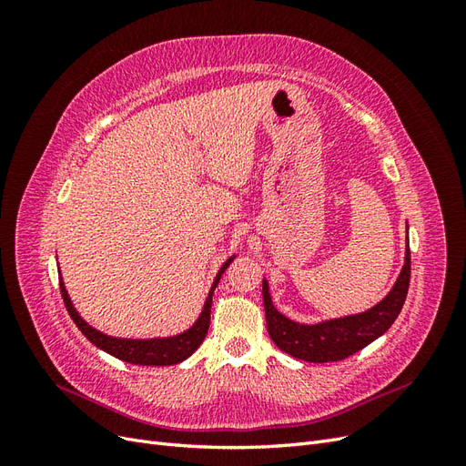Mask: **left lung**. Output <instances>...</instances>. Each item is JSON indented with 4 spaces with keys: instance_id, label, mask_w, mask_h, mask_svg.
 <instances>
[{
    "instance_id": "8db88e82",
    "label": "left lung",
    "mask_w": 466,
    "mask_h": 466,
    "mask_svg": "<svg viewBox=\"0 0 466 466\" xmlns=\"http://www.w3.org/2000/svg\"><path fill=\"white\" fill-rule=\"evenodd\" d=\"M408 286H410V247H406V262L397 284L379 305L361 315L305 327V324L293 322L276 311L264 279L262 299L268 334L279 350L303 361L327 363L346 360L390 329L406 301Z\"/></svg>"
}]
</instances>
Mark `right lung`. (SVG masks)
<instances>
[{"mask_svg":"<svg viewBox=\"0 0 466 466\" xmlns=\"http://www.w3.org/2000/svg\"><path fill=\"white\" fill-rule=\"evenodd\" d=\"M233 262V258H229L221 266V270L218 272L214 286H211L208 299L204 305V311L200 315V319L196 320V324L192 329H188L187 332H182L178 336L173 338H159V340H120V338H110L103 332L95 330L93 327L83 320L77 311L72 305V299L64 288V281L60 278V293L64 298V305L67 309L69 317L77 324V329L83 332V336L87 338L89 342H93L96 348H101L105 351H108L110 356H115L122 361L128 363H136V365H173V363H180L182 360H187L188 356H192L196 350L200 348V344L204 342V338L208 334L209 329V311H211V295H214L216 286L219 284L221 274L228 270V266Z\"/></svg>","mask_w":466,"mask_h":466,"instance_id":"add662e5","label":"right lung"}]
</instances>
